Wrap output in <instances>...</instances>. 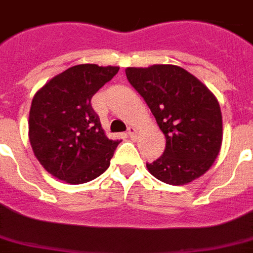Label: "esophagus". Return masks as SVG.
Instances as JSON below:
<instances>
[{"label": "esophagus", "instance_id": "1", "mask_svg": "<svg viewBox=\"0 0 253 253\" xmlns=\"http://www.w3.org/2000/svg\"><path fill=\"white\" fill-rule=\"evenodd\" d=\"M136 132H137V131H136V128H135V127L130 126L128 128H127V135H128L131 139H135V137H136Z\"/></svg>", "mask_w": 253, "mask_h": 253}]
</instances>
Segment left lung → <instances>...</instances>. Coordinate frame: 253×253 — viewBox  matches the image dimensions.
I'll use <instances>...</instances> for the list:
<instances>
[{"mask_svg": "<svg viewBox=\"0 0 253 253\" xmlns=\"http://www.w3.org/2000/svg\"><path fill=\"white\" fill-rule=\"evenodd\" d=\"M126 77L166 137L162 156L147 162L149 173L173 186L203 175L217 159L222 143V114L212 92L174 65L127 67Z\"/></svg>", "mask_w": 253, "mask_h": 253, "instance_id": "8db88e82", "label": "left lung"}]
</instances>
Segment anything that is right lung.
<instances>
[{
  "instance_id": "obj_1",
  "label": "right lung",
  "mask_w": 253,
  "mask_h": 253,
  "mask_svg": "<svg viewBox=\"0 0 253 253\" xmlns=\"http://www.w3.org/2000/svg\"><path fill=\"white\" fill-rule=\"evenodd\" d=\"M117 66L77 65L49 80L35 94L28 132L36 159L70 184L101 175L121 140H110L91 105L93 94L118 73Z\"/></svg>"
}]
</instances>
